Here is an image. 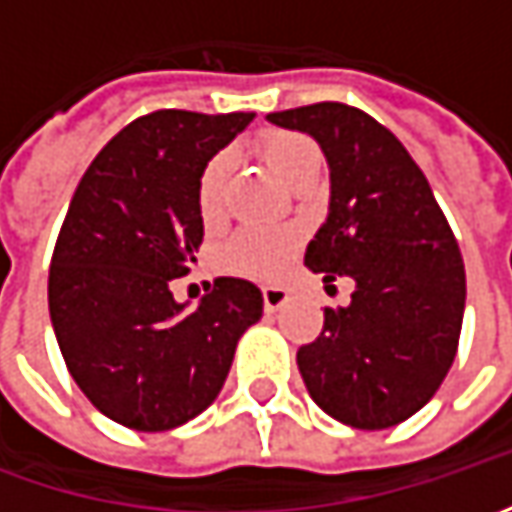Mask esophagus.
<instances>
[{"label":"esophagus","instance_id":"esophagus-1","mask_svg":"<svg viewBox=\"0 0 512 512\" xmlns=\"http://www.w3.org/2000/svg\"><path fill=\"white\" fill-rule=\"evenodd\" d=\"M262 299H265V310L267 313H273V310H279V307L287 305V299H290V293H287L285 287H262Z\"/></svg>","mask_w":512,"mask_h":512}]
</instances>
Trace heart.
I'll list each match as a JSON object with an SVG mask.
<instances>
[{"instance_id":"b5f03b06","label":"heart","mask_w":512,"mask_h":512,"mask_svg":"<svg viewBox=\"0 0 512 512\" xmlns=\"http://www.w3.org/2000/svg\"><path fill=\"white\" fill-rule=\"evenodd\" d=\"M256 153L282 182L296 187L307 176L319 173V148L293 130H267L253 142ZM230 173V156L216 153L207 159L199 173L196 202L205 225H216L225 213V185ZM299 245V233L293 227H242L225 247V267L247 279H273L290 262Z\"/></svg>"}]
</instances>
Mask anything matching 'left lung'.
I'll return each mask as SVG.
<instances>
[{
    "label": "left lung",
    "instance_id": "8db88e82",
    "mask_svg": "<svg viewBox=\"0 0 512 512\" xmlns=\"http://www.w3.org/2000/svg\"><path fill=\"white\" fill-rule=\"evenodd\" d=\"M267 119L313 136L330 168L305 265L356 285L296 353L307 393L336 422L393 427L433 399L456 359L467 287L453 230L402 142L364 110L319 102Z\"/></svg>",
    "mask_w": 512,
    "mask_h": 512
}]
</instances>
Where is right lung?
Masks as SVG:
<instances>
[{
    "label": "right lung",
    "instance_id": "obj_1",
    "mask_svg": "<svg viewBox=\"0 0 512 512\" xmlns=\"http://www.w3.org/2000/svg\"><path fill=\"white\" fill-rule=\"evenodd\" d=\"M250 122L253 113L139 116L70 199L50 259V322L73 382L130 430H173L207 410L242 333L262 319V290L245 279H216L196 310L170 293L205 236L199 173Z\"/></svg>",
    "mask_w": 512,
    "mask_h": 512
}]
</instances>
